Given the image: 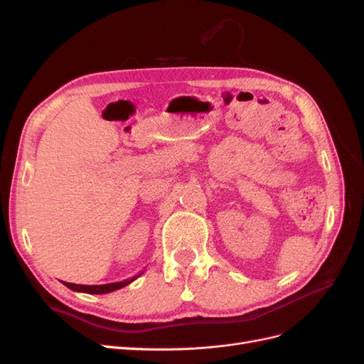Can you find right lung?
<instances>
[{"label": "right lung", "mask_w": 364, "mask_h": 364, "mask_svg": "<svg viewBox=\"0 0 364 364\" xmlns=\"http://www.w3.org/2000/svg\"><path fill=\"white\" fill-rule=\"evenodd\" d=\"M142 273L136 274V277L130 278V279H124L119 282H111V284H102V285H80V284H71V282H63V285H67L68 289L74 290V291H80V293H87V294H106L111 293L115 290H119L126 287L130 282H134L136 278H139Z\"/></svg>", "instance_id": "add662e5"}]
</instances>
